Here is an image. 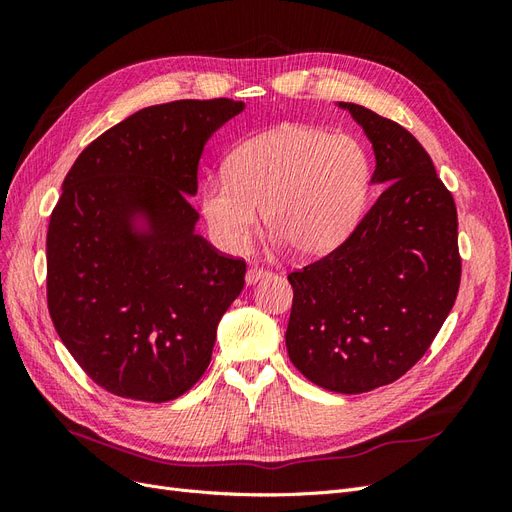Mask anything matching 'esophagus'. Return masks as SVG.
<instances>
[{
  "label": "esophagus",
  "mask_w": 512,
  "mask_h": 512,
  "mask_svg": "<svg viewBox=\"0 0 512 512\" xmlns=\"http://www.w3.org/2000/svg\"><path fill=\"white\" fill-rule=\"evenodd\" d=\"M271 275V271H267V269H260V267H250L247 269V273H245V282L247 284H256V282H260L262 277H269Z\"/></svg>",
  "instance_id": "obj_1"
}]
</instances>
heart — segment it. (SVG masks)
Listing matches in <instances>:
<instances>
[{"mask_svg": "<svg viewBox=\"0 0 512 512\" xmlns=\"http://www.w3.org/2000/svg\"><path fill=\"white\" fill-rule=\"evenodd\" d=\"M367 185L369 164L354 138L282 126L232 151L226 173L205 179L200 207L211 237L230 254L250 245L262 209L277 241L312 258L348 237Z\"/></svg>", "mask_w": 512, "mask_h": 512, "instance_id": "obj_1", "label": "heart"}]
</instances>
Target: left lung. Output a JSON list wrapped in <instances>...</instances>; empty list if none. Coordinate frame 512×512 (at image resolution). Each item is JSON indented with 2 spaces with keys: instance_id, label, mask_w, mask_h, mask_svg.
Here are the masks:
<instances>
[{
  "instance_id": "left-lung-1",
  "label": "left lung",
  "mask_w": 512,
  "mask_h": 512,
  "mask_svg": "<svg viewBox=\"0 0 512 512\" xmlns=\"http://www.w3.org/2000/svg\"><path fill=\"white\" fill-rule=\"evenodd\" d=\"M374 147L384 192L350 237L292 271V365L322 389L367 393L429 350L461 282L457 207L429 153L399 123L339 102Z\"/></svg>"
}]
</instances>
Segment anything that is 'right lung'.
I'll return each instance as SVG.
<instances>
[{
    "label": "right lung",
    "mask_w": 512,
    "mask_h": 512,
    "mask_svg": "<svg viewBox=\"0 0 512 512\" xmlns=\"http://www.w3.org/2000/svg\"><path fill=\"white\" fill-rule=\"evenodd\" d=\"M243 108L228 98L147 106L89 143L61 185L46 301L61 342L108 393L162 404L209 367L245 260L196 235L188 196L205 143Z\"/></svg>",
    "instance_id": "right-lung-1"
}]
</instances>
